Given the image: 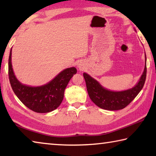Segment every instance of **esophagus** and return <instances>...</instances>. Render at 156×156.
<instances>
[{"label":"esophagus","mask_w":156,"mask_h":156,"mask_svg":"<svg viewBox=\"0 0 156 156\" xmlns=\"http://www.w3.org/2000/svg\"><path fill=\"white\" fill-rule=\"evenodd\" d=\"M79 68H80V69L81 68V67H80V66H79Z\"/></svg>","instance_id":"obj_1"}]
</instances>
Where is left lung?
Returning a JSON list of instances; mask_svg holds the SVG:
<instances>
[{"instance_id":"obj_1","label":"left lung","mask_w":156,"mask_h":156,"mask_svg":"<svg viewBox=\"0 0 156 156\" xmlns=\"http://www.w3.org/2000/svg\"><path fill=\"white\" fill-rule=\"evenodd\" d=\"M146 60L145 55L144 69L138 83L133 88L125 91H112L108 90L87 73H84L83 76L89 98L94 103L101 109L111 111L124 109L135 98L143 88L147 76Z\"/></svg>"}]
</instances>
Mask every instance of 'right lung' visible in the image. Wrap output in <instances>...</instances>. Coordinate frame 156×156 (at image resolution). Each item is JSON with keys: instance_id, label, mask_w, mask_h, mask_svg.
<instances>
[{"instance_id": "obj_1", "label": "right lung", "mask_w": 156, "mask_h": 156, "mask_svg": "<svg viewBox=\"0 0 156 156\" xmlns=\"http://www.w3.org/2000/svg\"><path fill=\"white\" fill-rule=\"evenodd\" d=\"M77 72L75 67L65 69L44 85L30 87L21 84L14 73L12 65V49L8 62L10 84L14 94L29 109L36 113H48L57 109L64 98L70 79Z\"/></svg>"}]
</instances>
